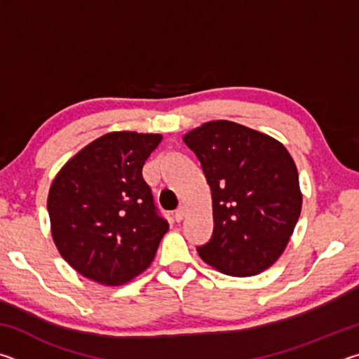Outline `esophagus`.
<instances>
[{
  "instance_id": "esophagus-1",
  "label": "esophagus",
  "mask_w": 359,
  "mask_h": 359,
  "mask_svg": "<svg viewBox=\"0 0 359 359\" xmlns=\"http://www.w3.org/2000/svg\"><path fill=\"white\" fill-rule=\"evenodd\" d=\"M184 217H185V208H182V205H180V208L174 212V220L182 222V220H184Z\"/></svg>"
}]
</instances>
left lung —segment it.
<instances>
[{
	"mask_svg": "<svg viewBox=\"0 0 359 359\" xmlns=\"http://www.w3.org/2000/svg\"><path fill=\"white\" fill-rule=\"evenodd\" d=\"M212 191L214 231L196 250L233 277L257 276L283 253L302 208L299 175L283 144L228 120L184 136Z\"/></svg>",
	"mask_w": 359,
	"mask_h": 359,
	"instance_id": "1",
	"label": "left lung"
}]
</instances>
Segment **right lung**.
<instances>
[{"label": "right lung", "instance_id": "1", "mask_svg": "<svg viewBox=\"0 0 359 359\" xmlns=\"http://www.w3.org/2000/svg\"><path fill=\"white\" fill-rule=\"evenodd\" d=\"M161 135L114 131L83 147L53 179L47 198L52 238L71 267L102 285L147 269L169 228L142 166Z\"/></svg>", "mask_w": 359, "mask_h": 359}]
</instances>
